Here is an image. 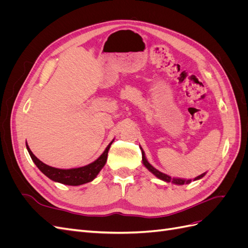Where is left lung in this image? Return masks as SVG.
<instances>
[{"label": "left lung", "instance_id": "8db88e82", "mask_svg": "<svg viewBox=\"0 0 248 248\" xmlns=\"http://www.w3.org/2000/svg\"><path fill=\"white\" fill-rule=\"evenodd\" d=\"M141 158H142V163H144V166H145L150 171H151L153 175H155L157 178H159V179L163 180V181H166V182H171V183L178 184V185H183V184H185V183L188 184V183L191 182V180H183V179L171 178V177H170V176H168V175H166V174H163V172H161V171H159V170H157L156 169H154V168L151 166V164H150V163L148 162V160L146 159L145 153H144V151H142V150H141ZM204 176H205V174H202V175H200L199 177H197L194 180L201 179V178H202Z\"/></svg>", "mask_w": 248, "mask_h": 248}]
</instances>
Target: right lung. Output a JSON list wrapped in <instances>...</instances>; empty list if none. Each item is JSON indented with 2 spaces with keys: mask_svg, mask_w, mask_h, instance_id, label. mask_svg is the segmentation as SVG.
<instances>
[{
  "mask_svg": "<svg viewBox=\"0 0 248 248\" xmlns=\"http://www.w3.org/2000/svg\"><path fill=\"white\" fill-rule=\"evenodd\" d=\"M112 141L107 147V149L104 150V152L101 154V156L98 159H96L94 162L88 164V166L78 168V169H70V170H62V169H56V168L49 167L47 164L43 163L42 161H40L38 158H37V157L32 153L31 150H30L28 144H27V149L30 156H31L32 160L37 166V168H38L46 177L52 180V181H56L65 185L77 186V185H81L88 182H91L92 180H94L96 176L98 175V172L101 170V169L104 167V164L107 162L108 153L110 145L112 144Z\"/></svg>",
  "mask_w": 248,
  "mask_h": 248,
  "instance_id": "right-lung-1",
  "label": "right lung"
}]
</instances>
